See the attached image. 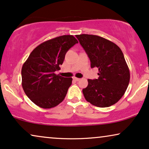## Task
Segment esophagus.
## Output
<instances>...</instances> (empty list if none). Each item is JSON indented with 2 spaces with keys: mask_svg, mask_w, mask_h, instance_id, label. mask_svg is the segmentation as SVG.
I'll return each instance as SVG.
<instances>
[{
  "mask_svg": "<svg viewBox=\"0 0 149 149\" xmlns=\"http://www.w3.org/2000/svg\"><path fill=\"white\" fill-rule=\"evenodd\" d=\"M73 79H74V81H80V79L77 78V77H74V78H73Z\"/></svg>",
  "mask_w": 149,
  "mask_h": 149,
  "instance_id": "esophagus-1",
  "label": "esophagus"
}]
</instances>
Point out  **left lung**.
<instances>
[{
  "label": "left lung",
  "mask_w": 149,
  "mask_h": 149,
  "mask_svg": "<svg viewBox=\"0 0 149 149\" xmlns=\"http://www.w3.org/2000/svg\"><path fill=\"white\" fill-rule=\"evenodd\" d=\"M91 62V68H98L97 79H88L83 89L85 100L97 107L117 103L125 93L130 74L123 54L114 42L92 34L76 35Z\"/></svg>",
  "instance_id": "1"
}]
</instances>
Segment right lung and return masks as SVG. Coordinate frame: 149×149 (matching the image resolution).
Returning a JSON list of instances; mask_svg holds the SVG:
<instances>
[{
	"mask_svg": "<svg viewBox=\"0 0 149 149\" xmlns=\"http://www.w3.org/2000/svg\"><path fill=\"white\" fill-rule=\"evenodd\" d=\"M78 40L63 35L40 44L31 52L22 68V87L26 95L42 109L56 107L64 100L72 78L55 74L60 69L66 52Z\"/></svg>",
	"mask_w": 149,
	"mask_h": 149,
	"instance_id": "obj_1",
	"label": "right lung"
}]
</instances>
